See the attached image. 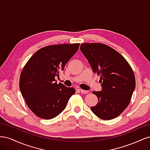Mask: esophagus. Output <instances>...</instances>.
Here are the masks:
<instances>
[{
  "label": "esophagus",
  "instance_id": "34e87169",
  "mask_svg": "<svg viewBox=\"0 0 150 150\" xmlns=\"http://www.w3.org/2000/svg\"><path fill=\"white\" fill-rule=\"evenodd\" d=\"M79 91H80V92L81 93H83V94H87V93H88V91L83 90V89H80Z\"/></svg>",
  "mask_w": 150,
  "mask_h": 150
}]
</instances>
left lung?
I'll use <instances>...</instances> for the list:
<instances>
[{"instance_id": "1", "label": "left lung", "mask_w": 150, "mask_h": 150, "mask_svg": "<svg viewBox=\"0 0 150 150\" xmlns=\"http://www.w3.org/2000/svg\"><path fill=\"white\" fill-rule=\"evenodd\" d=\"M80 50L94 73L101 77V91H93L99 103L91 110L102 120L115 118L128 106L134 91L132 69L121 54L105 44L84 43Z\"/></svg>"}]
</instances>
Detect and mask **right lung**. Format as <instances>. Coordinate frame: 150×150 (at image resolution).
Segmentation results:
<instances>
[{"mask_svg":"<svg viewBox=\"0 0 150 150\" xmlns=\"http://www.w3.org/2000/svg\"><path fill=\"white\" fill-rule=\"evenodd\" d=\"M80 44L52 45L35 52L22 69L19 88L26 104L45 120L58 116L66 108L74 88L57 84L55 78L78 51Z\"/></svg>","mask_w":150,"mask_h":150,"instance_id":"add662e5","label":"right lung"}]
</instances>
